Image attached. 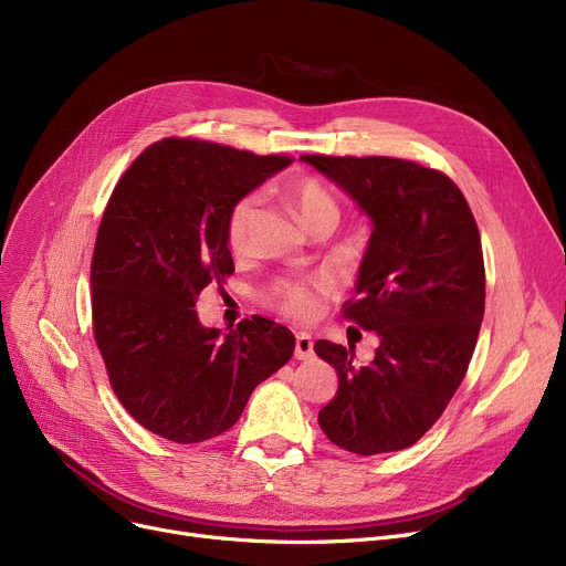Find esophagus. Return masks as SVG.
Masks as SVG:
<instances>
[{
  "label": "esophagus",
  "instance_id": "esophagus-1",
  "mask_svg": "<svg viewBox=\"0 0 566 566\" xmlns=\"http://www.w3.org/2000/svg\"><path fill=\"white\" fill-rule=\"evenodd\" d=\"M314 355V342L307 333L295 335V358L298 360H310Z\"/></svg>",
  "mask_w": 566,
  "mask_h": 566
}]
</instances>
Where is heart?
Segmentation results:
<instances>
[{"mask_svg":"<svg viewBox=\"0 0 566 566\" xmlns=\"http://www.w3.org/2000/svg\"><path fill=\"white\" fill-rule=\"evenodd\" d=\"M291 201L307 229L316 222H335L337 224V220H339L337 201L318 181H314V178H305V181L295 184L291 190ZM259 206H261L259 195H248L233 206V211L229 216V224H227V241H229L231 250H235V252L245 250V245L250 241L252 224L259 216ZM335 289H337L335 275L321 273L310 280H277L271 286V291H268V298H271V303L277 310H282L284 314L307 321L316 314L321 295L333 293Z\"/></svg>","mask_w":566,"mask_h":566,"instance_id":"obj_1","label":"heart"}]
</instances>
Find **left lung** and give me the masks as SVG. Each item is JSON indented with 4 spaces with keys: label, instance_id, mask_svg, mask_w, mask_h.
Masks as SVG:
<instances>
[{
    "label": "left lung",
    "instance_id": "left-lung-1",
    "mask_svg": "<svg viewBox=\"0 0 566 566\" xmlns=\"http://www.w3.org/2000/svg\"><path fill=\"white\" fill-rule=\"evenodd\" d=\"M371 220L344 314L376 333L369 365L355 346L318 339L339 388L318 412L337 448L374 457L418 442L461 385L484 318L480 229L448 176L397 158L303 156Z\"/></svg>",
    "mask_w": 566,
    "mask_h": 566
}]
</instances>
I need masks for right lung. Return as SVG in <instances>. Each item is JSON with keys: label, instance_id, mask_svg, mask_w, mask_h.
<instances>
[{"label": "right lung", "instance_id": "right-lung-1", "mask_svg": "<svg viewBox=\"0 0 566 566\" xmlns=\"http://www.w3.org/2000/svg\"><path fill=\"white\" fill-rule=\"evenodd\" d=\"M291 160L163 139L116 184L92 259L94 337L114 395L151 433L190 444L231 429L295 337L263 316L206 328L199 293L233 273V206Z\"/></svg>", "mask_w": 566, "mask_h": 566}]
</instances>
